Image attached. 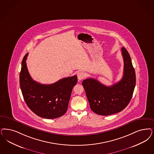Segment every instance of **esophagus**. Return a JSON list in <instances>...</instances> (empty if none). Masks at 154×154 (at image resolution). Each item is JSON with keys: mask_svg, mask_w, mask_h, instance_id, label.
Wrapping results in <instances>:
<instances>
[{"mask_svg": "<svg viewBox=\"0 0 154 154\" xmlns=\"http://www.w3.org/2000/svg\"><path fill=\"white\" fill-rule=\"evenodd\" d=\"M85 77V74L82 72H80L77 74V77L79 80H83Z\"/></svg>", "mask_w": 154, "mask_h": 154, "instance_id": "esophagus-1", "label": "esophagus"}]
</instances>
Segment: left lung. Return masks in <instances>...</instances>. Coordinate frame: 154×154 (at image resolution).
<instances>
[{
	"instance_id": "obj_1",
	"label": "left lung",
	"mask_w": 154,
	"mask_h": 154,
	"mask_svg": "<svg viewBox=\"0 0 154 154\" xmlns=\"http://www.w3.org/2000/svg\"><path fill=\"white\" fill-rule=\"evenodd\" d=\"M124 61L123 75L121 81L110 86L89 78L82 81L90 109L101 116H109L122 111L129 103L136 84L135 72L130 56L122 47Z\"/></svg>"
}]
</instances>
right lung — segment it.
Wrapping results in <instances>:
<instances>
[{
  "mask_svg": "<svg viewBox=\"0 0 154 154\" xmlns=\"http://www.w3.org/2000/svg\"><path fill=\"white\" fill-rule=\"evenodd\" d=\"M27 53L21 62L20 86L28 107L39 117L54 119L67 111L72 89L77 82L74 75L62 79L49 85L33 81L27 69Z\"/></svg>",
  "mask_w": 154,
  "mask_h": 154,
  "instance_id": "right-lung-1",
  "label": "right lung"
}]
</instances>
